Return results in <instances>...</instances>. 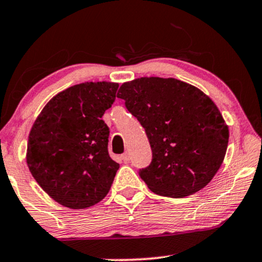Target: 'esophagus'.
Here are the masks:
<instances>
[{"label":"esophagus","mask_w":262,"mask_h":262,"mask_svg":"<svg viewBox=\"0 0 262 262\" xmlns=\"http://www.w3.org/2000/svg\"><path fill=\"white\" fill-rule=\"evenodd\" d=\"M121 158H122V161L124 162V163H128V162L130 161V156H129L128 152H125V154L122 155V156H121Z\"/></svg>","instance_id":"obj_1"}]
</instances>
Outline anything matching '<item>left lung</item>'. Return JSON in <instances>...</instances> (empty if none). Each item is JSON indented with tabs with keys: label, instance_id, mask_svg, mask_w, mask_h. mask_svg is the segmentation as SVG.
Instances as JSON below:
<instances>
[{
	"label": "left lung",
	"instance_id": "left-lung-1",
	"mask_svg": "<svg viewBox=\"0 0 262 262\" xmlns=\"http://www.w3.org/2000/svg\"><path fill=\"white\" fill-rule=\"evenodd\" d=\"M117 98L145 128L152 160L139 177L152 192L183 198L210 183L226 154L228 128L209 97L179 79L141 77L122 84Z\"/></svg>",
	"mask_w": 262,
	"mask_h": 262
}]
</instances>
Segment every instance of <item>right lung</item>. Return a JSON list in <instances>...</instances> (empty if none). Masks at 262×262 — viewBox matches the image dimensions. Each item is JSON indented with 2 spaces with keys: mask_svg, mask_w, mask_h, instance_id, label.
Returning a JSON list of instances; mask_svg holds the SVG:
<instances>
[{
  "mask_svg": "<svg viewBox=\"0 0 262 262\" xmlns=\"http://www.w3.org/2000/svg\"><path fill=\"white\" fill-rule=\"evenodd\" d=\"M117 83L87 82L55 95L29 135L26 162L39 186L64 207L84 209L107 194L120 164L108 155L101 120Z\"/></svg>",
  "mask_w": 262,
  "mask_h": 262,
  "instance_id": "right-lung-1",
  "label": "right lung"
}]
</instances>
